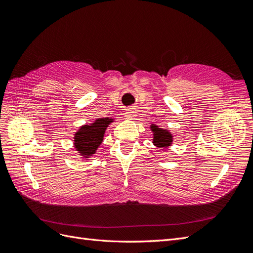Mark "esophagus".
I'll list each match as a JSON object with an SVG mask.
<instances>
[{"label": "esophagus", "mask_w": 253, "mask_h": 253, "mask_svg": "<svg viewBox=\"0 0 253 253\" xmlns=\"http://www.w3.org/2000/svg\"><path fill=\"white\" fill-rule=\"evenodd\" d=\"M137 116V111L136 110H133V109H129L126 112V117L127 119H135V117Z\"/></svg>", "instance_id": "34e87169"}]
</instances>
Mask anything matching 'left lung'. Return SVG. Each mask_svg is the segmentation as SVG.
I'll use <instances>...</instances> for the list:
<instances>
[{
	"mask_svg": "<svg viewBox=\"0 0 253 253\" xmlns=\"http://www.w3.org/2000/svg\"><path fill=\"white\" fill-rule=\"evenodd\" d=\"M151 129L153 132V143L157 148H168L173 142V136L169 129L160 128L157 126L151 125Z\"/></svg>",
	"mask_w": 253,
	"mask_h": 253,
	"instance_id": "obj_1",
	"label": "left lung"
}]
</instances>
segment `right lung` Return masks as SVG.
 Returning a JSON list of instances; mask_svg holds the SVG:
<instances>
[{
    "label": "right lung",
    "mask_w": 253,
    "mask_h": 253,
    "mask_svg": "<svg viewBox=\"0 0 253 253\" xmlns=\"http://www.w3.org/2000/svg\"><path fill=\"white\" fill-rule=\"evenodd\" d=\"M113 121L114 119L109 117L99 118L96 119L93 124L82 126L78 129V132L75 133L74 144L79 155L87 159L95 154L99 145L102 143L106 127Z\"/></svg>",
    "instance_id": "right-lung-1"
}]
</instances>
